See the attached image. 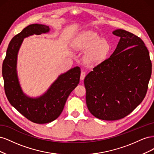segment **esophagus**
Wrapping results in <instances>:
<instances>
[{
	"label": "esophagus",
	"mask_w": 154,
	"mask_h": 154,
	"mask_svg": "<svg viewBox=\"0 0 154 154\" xmlns=\"http://www.w3.org/2000/svg\"><path fill=\"white\" fill-rule=\"evenodd\" d=\"M85 77V72L84 71H82L81 72V75H80V79L82 80H84V78Z\"/></svg>",
	"instance_id": "1"
}]
</instances>
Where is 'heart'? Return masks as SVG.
Masks as SVG:
<instances>
[{
    "instance_id": "obj_1",
    "label": "heart",
    "mask_w": 154,
    "mask_h": 154,
    "mask_svg": "<svg viewBox=\"0 0 154 154\" xmlns=\"http://www.w3.org/2000/svg\"><path fill=\"white\" fill-rule=\"evenodd\" d=\"M72 47L85 51L83 61L88 66H96L105 62L112 49L109 42L92 31H85L77 35L72 42Z\"/></svg>"
}]
</instances>
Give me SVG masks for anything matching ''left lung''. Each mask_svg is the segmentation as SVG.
I'll return each instance as SVG.
<instances>
[{
  "instance_id": "obj_1",
  "label": "left lung",
  "mask_w": 154,
  "mask_h": 154,
  "mask_svg": "<svg viewBox=\"0 0 154 154\" xmlns=\"http://www.w3.org/2000/svg\"><path fill=\"white\" fill-rule=\"evenodd\" d=\"M112 33L120 37L114 52L84 80L88 110L106 121L125 118L141 103L152 74L150 54L143 41L123 29Z\"/></svg>"
}]
</instances>
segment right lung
I'll use <instances>...</instances> for the list:
<instances>
[{
  "instance_id": "right-lung-1",
  "label": "right lung",
  "mask_w": 154,
  "mask_h": 154,
  "mask_svg": "<svg viewBox=\"0 0 154 154\" xmlns=\"http://www.w3.org/2000/svg\"><path fill=\"white\" fill-rule=\"evenodd\" d=\"M48 26L31 24L10 41L2 63L4 90L10 104L25 117L36 123L53 122L61 114L71 92L80 82V68L75 67L58 76L48 89L40 96L32 97L22 91L17 73L18 53L23 40L33 35L48 33Z\"/></svg>"
}]
</instances>
